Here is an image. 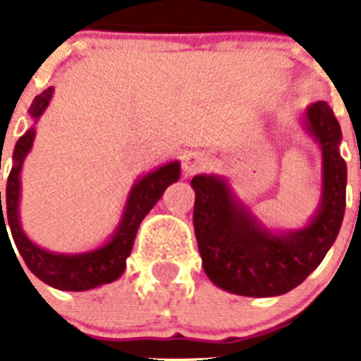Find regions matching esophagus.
Returning <instances> with one entry per match:
<instances>
[{
    "instance_id": "esophagus-1",
    "label": "esophagus",
    "mask_w": 361,
    "mask_h": 361,
    "mask_svg": "<svg viewBox=\"0 0 361 361\" xmlns=\"http://www.w3.org/2000/svg\"><path fill=\"white\" fill-rule=\"evenodd\" d=\"M202 166L204 157L202 155H198V153H189V155H185V159H183V174L185 176L197 174Z\"/></svg>"
}]
</instances>
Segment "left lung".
Returning a JSON list of instances; mask_svg holds the SVG:
<instances>
[{"instance_id": "1", "label": "left lung", "mask_w": 361, "mask_h": 361, "mask_svg": "<svg viewBox=\"0 0 361 361\" xmlns=\"http://www.w3.org/2000/svg\"><path fill=\"white\" fill-rule=\"evenodd\" d=\"M307 127L322 147V202L311 225L274 234L238 206L223 180L195 176L192 225L204 271L240 296H279L307 279L334 245L347 200V164L339 155L341 127L324 101L307 109Z\"/></svg>"}]
</instances>
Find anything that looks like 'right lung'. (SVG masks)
Returning <instances> with one entry per match:
<instances>
[{
	"label": "right lung",
	"mask_w": 361,
	"mask_h": 361,
	"mask_svg": "<svg viewBox=\"0 0 361 361\" xmlns=\"http://www.w3.org/2000/svg\"><path fill=\"white\" fill-rule=\"evenodd\" d=\"M52 87H48L41 95H37L31 103V118H39L50 103ZM35 129L25 130L24 136H20L13 153V169L8 172L7 180V197L3 198L0 191V238L1 232L8 238L7 226L13 234L14 245L24 258L25 266L30 271L47 285L58 288V290H90L99 285L112 283L123 274L127 257L133 251V243L138 226L146 214L155 206L159 198L163 197L164 189L174 183L180 178V164L170 163L161 166L152 174L144 176L129 195V202L125 208L123 219L114 234V238L97 251L84 252V255H54L48 252L35 243H31L20 228L18 221V197H20V169L25 153L30 152L33 144ZM11 243V240H8ZM20 262V260H18Z\"/></svg>",
	"instance_id": "obj_1"
}]
</instances>
